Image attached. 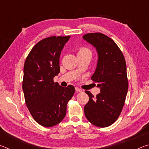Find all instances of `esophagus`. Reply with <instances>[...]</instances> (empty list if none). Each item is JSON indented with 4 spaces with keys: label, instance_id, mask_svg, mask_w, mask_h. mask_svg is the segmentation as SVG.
<instances>
[{
    "label": "esophagus",
    "instance_id": "obj_1",
    "mask_svg": "<svg viewBox=\"0 0 149 149\" xmlns=\"http://www.w3.org/2000/svg\"><path fill=\"white\" fill-rule=\"evenodd\" d=\"M75 91L77 92H82V89H81L79 87H75Z\"/></svg>",
    "mask_w": 149,
    "mask_h": 149
}]
</instances>
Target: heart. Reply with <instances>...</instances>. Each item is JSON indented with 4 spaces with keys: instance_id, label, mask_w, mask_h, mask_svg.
I'll list each match as a JSON object with an SVG mask.
<instances>
[{
    "instance_id": "obj_1",
    "label": "heart",
    "mask_w": 149,
    "mask_h": 149,
    "mask_svg": "<svg viewBox=\"0 0 149 149\" xmlns=\"http://www.w3.org/2000/svg\"><path fill=\"white\" fill-rule=\"evenodd\" d=\"M90 52V50H88L87 49H85V48H81V49L79 50V51H78V54L83 53V52Z\"/></svg>"
}]
</instances>
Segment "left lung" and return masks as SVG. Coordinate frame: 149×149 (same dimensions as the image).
Returning a JSON list of instances; mask_svg holds the SVG:
<instances>
[{
	"instance_id": "obj_1",
	"label": "left lung",
	"mask_w": 149,
	"mask_h": 149,
	"mask_svg": "<svg viewBox=\"0 0 149 149\" xmlns=\"http://www.w3.org/2000/svg\"><path fill=\"white\" fill-rule=\"evenodd\" d=\"M83 39L94 47L98 61L91 79L97 83L100 93L94 97L86 91L89 102L84 107L87 119L97 127L114 123L122 112L128 90L124 56L112 39L100 33L85 34Z\"/></svg>"
}]
</instances>
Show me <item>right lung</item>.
<instances>
[{
	"label": "right lung",
	"instance_id": "right-lung-1",
	"mask_svg": "<svg viewBox=\"0 0 149 149\" xmlns=\"http://www.w3.org/2000/svg\"><path fill=\"white\" fill-rule=\"evenodd\" d=\"M70 38L52 36L41 40L25 62L22 89L26 104L34 120L44 127L61 122L75 93L73 85L63 87L53 81L60 72L61 51Z\"/></svg>",
	"mask_w": 149,
	"mask_h": 149
}]
</instances>
